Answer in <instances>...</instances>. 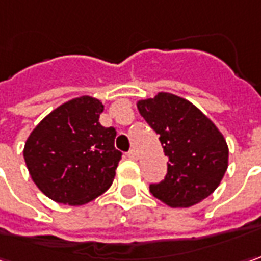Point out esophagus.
Here are the masks:
<instances>
[{
    "mask_svg": "<svg viewBox=\"0 0 261 261\" xmlns=\"http://www.w3.org/2000/svg\"><path fill=\"white\" fill-rule=\"evenodd\" d=\"M127 156H128L130 159H137V158H139V153H137V150L133 149V150H130V152L127 153Z\"/></svg>",
    "mask_w": 261,
    "mask_h": 261,
    "instance_id": "34e87169",
    "label": "esophagus"
}]
</instances>
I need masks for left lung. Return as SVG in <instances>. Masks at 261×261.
Returning a JSON list of instances; mask_svg holds the SVG:
<instances>
[{
	"mask_svg": "<svg viewBox=\"0 0 261 261\" xmlns=\"http://www.w3.org/2000/svg\"><path fill=\"white\" fill-rule=\"evenodd\" d=\"M168 156L164 181L150 193L169 207H190L219 187L228 169L229 149L219 128L184 97L159 92L137 102Z\"/></svg>",
	"mask_w": 261,
	"mask_h": 261,
	"instance_id": "obj_1",
	"label": "left lung"
}]
</instances>
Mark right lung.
<instances>
[{"label": "right lung", "mask_w": 261, "mask_h": 261, "mask_svg": "<svg viewBox=\"0 0 261 261\" xmlns=\"http://www.w3.org/2000/svg\"><path fill=\"white\" fill-rule=\"evenodd\" d=\"M102 102L74 97L49 112L24 143L23 156L32 181L60 204L82 206L112 184L121 152L117 131L100 125Z\"/></svg>", "instance_id": "1"}]
</instances>
